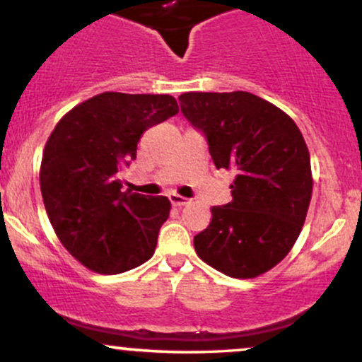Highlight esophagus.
I'll return each instance as SVG.
<instances>
[{
	"label": "esophagus",
	"instance_id": "obj_1",
	"mask_svg": "<svg viewBox=\"0 0 362 362\" xmlns=\"http://www.w3.org/2000/svg\"><path fill=\"white\" fill-rule=\"evenodd\" d=\"M168 199H170V202H172L173 206H178V208H180V206H185L189 202V199H185V197L178 196V194H175V192L168 194Z\"/></svg>",
	"mask_w": 362,
	"mask_h": 362
}]
</instances>
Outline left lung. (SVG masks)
I'll use <instances>...</instances> for the list:
<instances>
[{"mask_svg":"<svg viewBox=\"0 0 362 362\" xmlns=\"http://www.w3.org/2000/svg\"><path fill=\"white\" fill-rule=\"evenodd\" d=\"M190 125L208 142L218 170H233L232 201L213 206L194 237L204 263L254 278L287 256L303 230L313 192L311 158L288 115L245 90L178 96Z\"/></svg>","mask_w":362,"mask_h":362,"instance_id":"8db88e82","label":"left lung"}]
</instances>
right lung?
<instances>
[{
  "mask_svg": "<svg viewBox=\"0 0 362 362\" xmlns=\"http://www.w3.org/2000/svg\"><path fill=\"white\" fill-rule=\"evenodd\" d=\"M177 113L168 94L103 93L69 111L47 139V218L66 251L93 272L117 275L154 254L170 201L123 192L118 173L136 160L142 134Z\"/></svg>",
  "mask_w": 362,
  "mask_h": 362,
  "instance_id": "right-lung-1",
  "label": "right lung"
}]
</instances>
